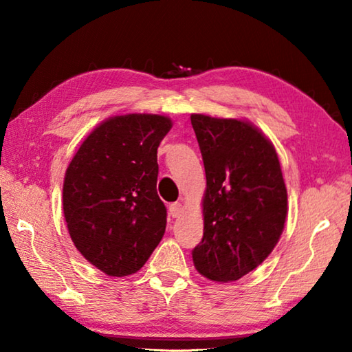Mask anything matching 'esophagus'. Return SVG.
Wrapping results in <instances>:
<instances>
[{"label": "esophagus", "instance_id": "34e87169", "mask_svg": "<svg viewBox=\"0 0 352 352\" xmlns=\"http://www.w3.org/2000/svg\"><path fill=\"white\" fill-rule=\"evenodd\" d=\"M182 211H183V205L180 204V201H175V204H172L169 206V214L172 217H178V216H180Z\"/></svg>", "mask_w": 352, "mask_h": 352}]
</instances>
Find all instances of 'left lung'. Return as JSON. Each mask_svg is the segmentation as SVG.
Wrapping results in <instances>:
<instances>
[{"label": "left lung", "mask_w": 352, "mask_h": 352, "mask_svg": "<svg viewBox=\"0 0 352 352\" xmlns=\"http://www.w3.org/2000/svg\"><path fill=\"white\" fill-rule=\"evenodd\" d=\"M206 189L204 239L192 250L200 275L237 281L267 259L283 234L287 189L272 141L245 119L190 115Z\"/></svg>", "instance_id": "obj_1"}]
</instances>
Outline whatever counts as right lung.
Listing matches in <instances>:
<instances>
[{"label":"right lung","mask_w":352,"mask_h":352,"mask_svg":"<svg viewBox=\"0 0 352 352\" xmlns=\"http://www.w3.org/2000/svg\"><path fill=\"white\" fill-rule=\"evenodd\" d=\"M170 129L172 119L163 115L111 116L83 140L65 172L71 241L105 275H133L163 239L157 151Z\"/></svg>","instance_id":"obj_1"}]
</instances>
